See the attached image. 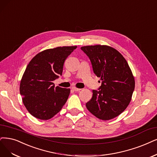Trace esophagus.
Here are the masks:
<instances>
[{"label": "esophagus", "instance_id": "34e87169", "mask_svg": "<svg viewBox=\"0 0 157 157\" xmlns=\"http://www.w3.org/2000/svg\"><path fill=\"white\" fill-rule=\"evenodd\" d=\"M72 90L75 92H77V91H79L81 90V89H78V88H75V87H73Z\"/></svg>", "mask_w": 157, "mask_h": 157}]
</instances>
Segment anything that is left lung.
<instances>
[{"mask_svg":"<svg viewBox=\"0 0 157 157\" xmlns=\"http://www.w3.org/2000/svg\"><path fill=\"white\" fill-rule=\"evenodd\" d=\"M81 49L89 57L94 73L101 82L98 90H92L86 108L100 120L118 117L129 105L135 90V78L128 63L111 46H85Z\"/></svg>","mask_w":157,"mask_h":157,"instance_id":"1","label":"left lung"}]
</instances>
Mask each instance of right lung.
Listing matches in <instances>:
<instances>
[{
    "label": "right lung",
    "instance_id": "obj_1",
    "mask_svg": "<svg viewBox=\"0 0 157 157\" xmlns=\"http://www.w3.org/2000/svg\"><path fill=\"white\" fill-rule=\"evenodd\" d=\"M77 48L63 46L37 54L28 65L20 84V94L28 111L38 119L49 120L65 105L71 90L55 87L67 57Z\"/></svg>",
    "mask_w": 157,
    "mask_h": 157
}]
</instances>
